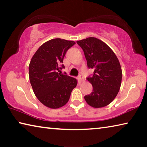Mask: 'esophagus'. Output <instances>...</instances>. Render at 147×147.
<instances>
[{
	"label": "esophagus",
	"instance_id": "obj_1",
	"mask_svg": "<svg viewBox=\"0 0 147 147\" xmlns=\"http://www.w3.org/2000/svg\"><path fill=\"white\" fill-rule=\"evenodd\" d=\"M78 80H79L80 82H83V81H84V78H83V76H81V75H80V76H78Z\"/></svg>",
	"mask_w": 147,
	"mask_h": 147
}]
</instances>
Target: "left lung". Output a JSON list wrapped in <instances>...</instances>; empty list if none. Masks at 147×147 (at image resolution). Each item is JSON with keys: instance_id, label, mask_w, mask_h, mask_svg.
Instances as JSON below:
<instances>
[{"instance_id": "1", "label": "left lung", "mask_w": 147, "mask_h": 147, "mask_svg": "<svg viewBox=\"0 0 147 147\" xmlns=\"http://www.w3.org/2000/svg\"><path fill=\"white\" fill-rule=\"evenodd\" d=\"M76 43L82 49L89 69H94L87 80L93 86L91 94L84 96L89 106L102 108L110 104L120 89L122 69L115 54L107 45L91 37Z\"/></svg>"}]
</instances>
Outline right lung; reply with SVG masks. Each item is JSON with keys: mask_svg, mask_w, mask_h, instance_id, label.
I'll return each instance as SVG.
<instances>
[{"mask_svg": "<svg viewBox=\"0 0 147 147\" xmlns=\"http://www.w3.org/2000/svg\"><path fill=\"white\" fill-rule=\"evenodd\" d=\"M75 44L60 38L44 43L32 57L29 64V78L34 93L48 108L57 109L67 103L77 80L61 74L66 52Z\"/></svg>", "mask_w": 147, "mask_h": 147, "instance_id": "right-lung-1", "label": "right lung"}]
</instances>
